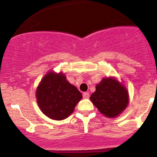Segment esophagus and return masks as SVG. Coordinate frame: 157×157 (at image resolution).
<instances>
[{
    "mask_svg": "<svg viewBox=\"0 0 157 157\" xmlns=\"http://www.w3.org/2000/svg\"><path fill=\"white\" fill-rule=\"evenodd\" d=\"M83 97L84 99H88L90 97V94L87 92H85L83 94Z\"/></svg>",
    "mask_w": 157,
    "mask_h": 157,
    "instance_id": "esophagus-1",
    "label": "esophagus"
}]
</instances>
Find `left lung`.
Instances as JSON below:
<instances>
[{"instance_id": "obj_1", "label": "left lung", "mask_w": 157, "mask_h": 157, "mask_svg": "<svg viewBox=\"0 0 157 157\" xmlns=\"http://www.w3.org/2000/svg\"><path fill=\"white\" fill-rule=\"evenodd\" d=\"M90 99L98 110L109 118L121 115L127 107L130 100L126 86L113 77L102 79Z\"/></svg>"}]
</instances>
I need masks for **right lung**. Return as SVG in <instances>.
Returning a JSON list of instances; mask_svg holds the SVG:
<instances>
[{"mask_svg":"<svg viewBox=\"0 0 157 157\" xmlns=\"http://www.w3.org/2000/svg\"><path fill=\"white\" fill-rule=\"evenodd\" d=\"M82 97L81 93L69 83L63 72L54 71L47 73L36 90V103L40 109L54 121L67 118Z\"/></svg>","mask_w":157,"mask_h":157,"instance_id":"1","label":"right lung"}]
</instances>
